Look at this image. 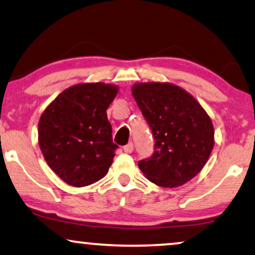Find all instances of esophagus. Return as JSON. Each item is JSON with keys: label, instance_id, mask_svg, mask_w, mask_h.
<instances>
[{"label": "esophagus", "instance_id": "1", "mask_svg": "<svg viewBox=\"0 0 255 255\" xmlns=\"http://www.w3.org/2000/svg\"><path fill=\"white\" fill-rule=\"evenodd\" d=\"M123 150H124V152H127V153H131V152L133 151V144H132V143L127 144L123 147Z\"/></svg>", "mask_w": 255, "mask_h": 255}]
</instances>
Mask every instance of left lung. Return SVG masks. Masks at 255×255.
Instances as JSON below:
<instances>
[{
	"mask_svg": "<svg viewBox=\"0 0 255 255\" xmlns=\"http://www.w3.org/2000/svg\"><path fill=\"white\" fill-rule=\"evenodd\" d=\"M132 95L154 139L153 153L138 161L140 171L161 187H177L196 177L214 145L212 122L201 105L170 83H139Z\"/></svg>",
	"mask_w": 255,
	"mask_h": 255,
	"instance_id": "left-lung-1",
	"label": "left lung"
}]
</instances>
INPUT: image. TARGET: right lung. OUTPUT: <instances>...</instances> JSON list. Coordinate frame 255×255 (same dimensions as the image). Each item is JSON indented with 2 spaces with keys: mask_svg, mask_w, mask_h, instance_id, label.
Segmentation results:
<instances>
[{
  "mask_svg": "<svg viewBox=\"0 0 255 255\" xmlns=\"http://www.w3.org/2000/svg\"><path fill=\"white\" fill-rule=\"evenodd\" d=\"M118 89L77 84L58 95L41 116L38 143L49 166L65 183L88 186L108 173L118 148L107 109Z\"/></svg>",
  "mask_w": 255,
  "mask_h": 255,
  "instance_id": "right-lung-1",
  "label": "right lung"
}]
</instances>
